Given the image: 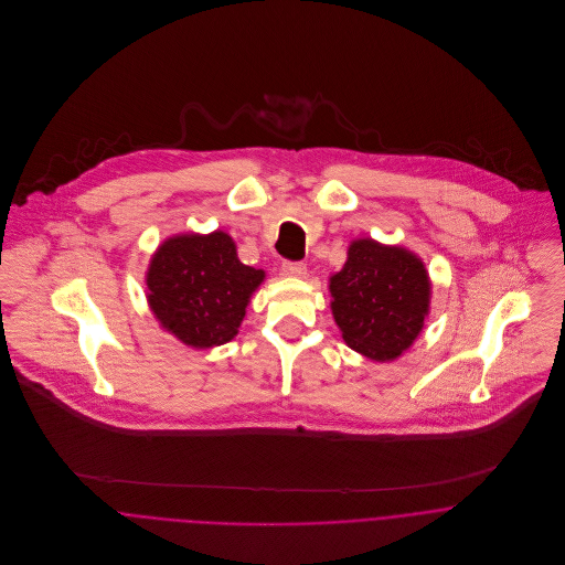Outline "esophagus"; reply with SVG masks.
Returning <instances> with one entry per match:
<instances>
[{
  "mask_svg": "<svg viewBox=\"0 0 565 565\" xmlns=\"http://www.w3.org/2000/svg\"><path fill=\"white\" fill-rule=\"evenodd\" d=\"M282 274L289 278H305L307 265L305 263H282Z\"/></svg>",
  "mask_w": 565,
  "mask_h": 565,
  "instance_id": "34e87169",
  "label": "esophagus"
}]
</instances>
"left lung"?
Listing matches in <instances>:
<instances>
[{
    "label": "left lung",
    "mask_w": 565,
    "mask_h": 565,
    "mask_svg": "<svg viewBox=\"0 0 565 565\" xmlns=\"http://www.w3.org/2000/svg\"><path fill=\"white\" fill-rule=\"evenodd\" d=\"M328 291L348 348L385 363L419 337L430 313L433 282L424 260L408 247L363 237L348 245V258L328 278Z\"/></svg>",
    "instance_id": "left-lung-1"
}]
</instances>
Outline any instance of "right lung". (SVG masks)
I'll list each match as a JSON object with an SVG mask.
<instances>
[{"label":"right lung","instance_id":"add662e5","mask_svg":"<svg viewBox=\"0 0 565 565\" xmlns=\"http://www.w3.org/2000/svg\"><path fill=\"white\" fill-rule=\"evenodd\" d=\"M263 280V269L239 260L228 233H178L150 258L146 298L162 330L189 348L206 350L237 337Z\"/></svg>","mask_w":565,"mask_h":565}]
</instances>
